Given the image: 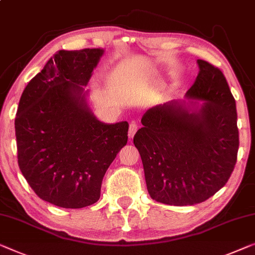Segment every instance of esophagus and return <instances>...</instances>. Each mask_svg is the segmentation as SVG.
<instances>
[{"mask_svg": "<svg viewBox=\"0 0 255 255\" xmlns=\"http://www.w3.org/2000/svg\"><path fill=\"white\" fill-rule=\"evenodd\" d=\"M137 129H138V127H137V125H136L135 123H131L130 125H129V130H128V136H129V138H132V137H134L135 132L137 131Z\"/></svg>", "mask_w": 255, "mask_h": 255, "instance_id": "obj_1", "label": "esophagus"}]
</instances>
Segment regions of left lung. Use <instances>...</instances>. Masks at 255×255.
<instances>
[{
    "mask_svg": "<svg viewBox=\"0 0 255 255\" xmlns=\"http://www.w3.org/2000/svg\"><path fill=\"white\" fill-rule=\"evenodd\" d=\"M197 64L185 100L147 110L134 136L149 195L166 205L203 203L225 187L237 160L236 102L218 67Z\"/></svg>",
    "mask_w": 255,
    "mask_h": 255,
    "instance_id": "1",
    "label": "left lung"
}]
</instances>
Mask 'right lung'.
<instances>
[{"mask_svg":"<svg viewBox=\"0 0 255 255\" xmlns=\"http://www.w3.org/2000/svg\"><path fill=\"white\" fill-rule=\"evenodd\" d=\"M103 55L101 48L57 51L19 101V168L34 192L55 206L96 203L106 170L127 144V121L102 123L87 101L85 87Z\"/></svg>","mask_w":255,"mask_h":255,"instance_id":"1","label":"right lung"}]
</instances>
